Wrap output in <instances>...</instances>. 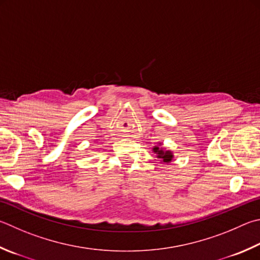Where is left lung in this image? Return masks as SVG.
<instances>
[{
  "label": "left lung",
  "instance_id": "8db88e82",
  "mask_svg": "<svg viewBox=\"0 0 260 260\" xmlns=\"http://www.w3.org/2000/svg\"><path fill=\"white\" fill-rule=\"evenodd\" d=\"M152 151L155 154H157V158L161 159V162H165V164L172 162V160L174 158L172 151H169V150L165 151L162 148H159V146H154Z\"/></svg>",
  "mask_w": 260,
  "mask_h": 260
}]
</instances>
